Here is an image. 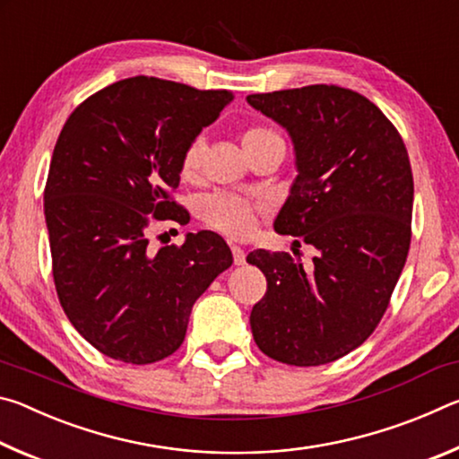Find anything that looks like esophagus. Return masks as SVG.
Instances as JSON below:
<instances>
[{"label": "esophagus", "mask_w": 459, "mask_h": 459, "mask_svg": "<svg viewBox=\"0 0 459 459\" xmlns=\"http://www.w3.org/2000/svg\"><path fill=\"white\" fill-rule=\"evenodd\" d=\"M230 251H232V261H235V265H245L247 255H245L243 248L237 247V245H232Z\"/></svg>", "instance_id": "obj_1"}]
</instances>
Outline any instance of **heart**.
<instances>
[{
    "label": "heart",
    "instance_id": "1",
    "mask_svg": "<svg viewBox=\"0 0 459 459\" xmlns=\"http://www.w3.org/2000/svg\"><path fill=\"white\" fill-rule=\"evenodd\" d=\"M273 135H277L275 131H271L267 127H248L243 137H240V143H243L247 152ZM200 139H194V142H190V145L186 147L180 161V172L184 178H192L196 174V169L200 166ZM200 214L208 227H212L214 230H219L227 237H247L251 235L255 229L253 204L245 198L235 196V194L214 192L211 196H204L200 202Z\"/></svg>",
    "mask_w": 459,
    "mask_h": 459
}]
</instances>
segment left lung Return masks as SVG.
I'll return each instance as SVG.
<instances>
[{
    "mask_svg": "<svg viewBox=\"0 0 459 459\" xmlns=\"http://www.w3.org/2000/svg\"><path fill=\"white\" fill-rule=\"evenodd\" d=\"M247 103L290 135L298 176L273 222L316 248L312 271L265 248L247 263L267 277L251 312L263 354L320 367L367 340L405 267L413 174L399 131L359 92L312 84ZM299 245V240H293Z\"/></svg>",
    "mask_w": 459,
    "mask_h": 459,
    "instance_id": "left-lung-1",
    "label": "left lung"
}]
</instances>
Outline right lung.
<instances>
[{
  "instance_id": "1",
  "label": "right lung",
  "mask_w": 459,
  "mask_h": 459,
  "mask_svg": "<svg viewBox=\"0 0 459 459\" xmlns=\"http://www.w3.org/2000/svg\"><path fill=\"white\" fill-rule=\"evenodd\" d=\"M235 95L134 76L74 108L62 127L44 190L52 275L60 306L105 356L152 364L174 354L194 301L232 253L212 230L150 251L153 221L186 224L169 198L180 161Z\"/></svg>"
}]
</instances>
